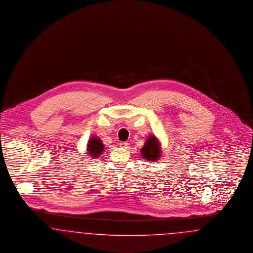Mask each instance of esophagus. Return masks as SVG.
Wrapping results in <instances>:
<instances>
[{"label":"esophagus","instance_id":"34e87169","mask_svg":"<svg viewBox=\"0 0 253 253\" xmlns=\"http://www.w3.org/2000/svg\"><path fill=\"white\" fill-rule=\"evenodd\" d=\"M120 146L123 148H126V149H128L129 148V143L127 142H122L120 143Z\"/></svg>","mask_w":253,"mask_h":253}]
</instances>
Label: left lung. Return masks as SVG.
Here are the masks:
<instances>
[{"label": "left lung", "instance_id": "left-lung-1", "mask_svg": "<svg viewBox=\"0 0 253 253\" xmlns=\"http://www.w3.org/2000/svg\"><path fill=\"white\" fill-rule=\"evenodd\" d=\"M141 153L143 158L149 162H157L162 156L161 145L154 135H151L147 138L143 148L141 149Z\"/></svg>", "mask_w": 253, "mask_h": 253}]
</instances>
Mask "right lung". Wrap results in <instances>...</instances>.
Segmentation results:
<instances>
[{"mask_svg":"<svg viewBox=\"0 0 253 253\" xmlns=\"http://www.w3.org/2000/svg\"><path fill=\"white\" fill-rule=\"evenodd\" d=\"M87 153L90 158H97L104 151V144L97 137H91L87 146Z\"/></svg>","mask_w":253,"mask_h":253,"instance_id":"obj_1","label":"right lung"}]
</instances>
